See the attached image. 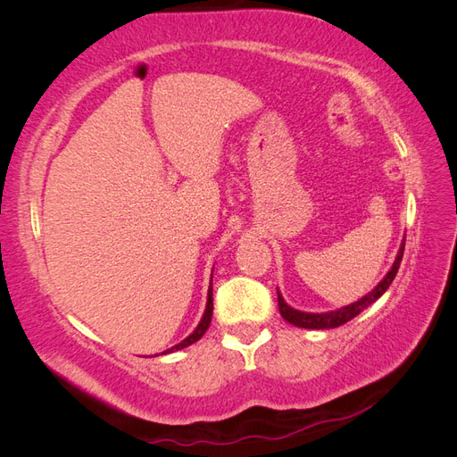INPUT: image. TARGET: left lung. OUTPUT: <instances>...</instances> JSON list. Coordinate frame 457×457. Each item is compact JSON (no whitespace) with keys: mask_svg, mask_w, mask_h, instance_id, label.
<instances>
[{"mask_svg":"<svg viewBox=\"0 0 457 457\" xmlns=\"http://www.w3.org/2000/svg\"><path fill=\"white\" fill-rule=\"evenodd\" d=\"M404 242L406 238L403 240V244H400L398 247V253L395 257V262L391 265L389 272H386L383 276V280L371 289V292H368L364 297H361L358 301L351 303V305H345L341 309H336V311H328V312H305V311H297L294 307H289L286 299L282 297L280 289L276 287V292H278V309H280V314L286 322L294 324L297 328H305V329H331V328H337L345 322L353 320L354 316L361 314L364 309H368L371 303H376L386 289H389V286L393 284L395 276L398 272V267H400V261H403V253H404Z\"/></svg>","mask_w":457,"mask_h":457,"instance_id":"obj_1","label":"left lung"}]
</instances>
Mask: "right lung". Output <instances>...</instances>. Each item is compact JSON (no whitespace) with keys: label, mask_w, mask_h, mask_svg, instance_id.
Here are the masks:
<instances>
[{"label":"right lung","mask_w":457,"mask_h":457,"mask_svg":"<svg viewBox=\"0 0 457 457\" xmlns=\"http://www.w3.org/2000/svg\"><path fill=\"white\" fill-rule=\"evenodd\" d=\"M212 278H213V274H212ZM212 316H213V286H212V282H210V289H207V303H205V311H204V314H202V320L198 322V326L195 328V331H192V334H190L188 337H185L181 343L173 345L171 349L163 351L162 354H170V353H175V351L187 349V347H190L192 343H196L198 339H202V336L205 334L207 328H210V324H212Z\"/></svg>","instance_id":"right-lung-1"}]
</instances>
